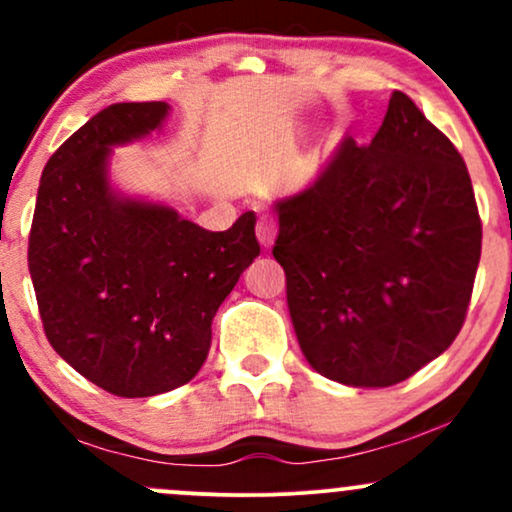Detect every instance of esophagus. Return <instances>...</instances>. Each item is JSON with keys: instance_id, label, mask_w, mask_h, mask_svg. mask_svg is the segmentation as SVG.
I'll return each instance as SVG.
<instances>
[{"instance_id": "obj_1", "label": "esophagus", "mask_w": 512, "mask_h": 512, "mask_svg": "<svg viewBox=\"0 0 512 512\" xmlns=\"http://www.w3.org/2000/svg\"><path fill=\"white\" fill-rule=\"evenodd\" d=\"M274 236H276L274 219H272V216H262V219L257 221V240H260V245L264 250L272 248Z\"/></svg>"}]
</instances>
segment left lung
Listing matches in <instances>:
<instances>
[{
	"instance_id": "left-lung-1",
	"label": "left lung",
	"mask_w": 512,
	"mask_h": 512,
	"mask_svg": "<svg viewBox=\"0 0 512 512\" xmlns=\"http://www.w3.org/2000/svg\"><path fill=\"white\" fill-rule=\"evenodd\" d=\"M272 248L303 356L351 387L407 380L455 342L481 257L462 156L395 91L368 146L351 137L274 202Z\"/></svg>"
}]
</instances>
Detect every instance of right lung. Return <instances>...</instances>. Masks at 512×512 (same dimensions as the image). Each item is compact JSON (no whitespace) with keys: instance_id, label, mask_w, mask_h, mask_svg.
<instances>
[{"instance_id":"right-lung-1","label":"right lung","mask_w":512,"mask_h":512,"mask_svg":"<svg viewBox=\"0 0 512 512\" xmlns=\"http://www.w3.org/2000/svg\"><path fill=\"white\" fill-rule=\"evenodd\" d=\"M168 113L163 101L103 108L52 154L35 199L28 269L48 342L117 397L190 383L216 310L260 255L255 211L207 231L110 178L115 146L146 139Z\"/></svg>"}]
</instances>
